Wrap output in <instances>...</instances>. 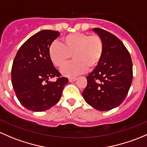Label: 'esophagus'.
I'll return each mask as SVG.
<instances>
[{"label":"esophagus","instance_id":"1","mask_svg":"<svg viewBox=\"0 0 147 147\" xmlns=\"http://www.w3.org/2000/svg\"><path fill=\"white\" fill-rule=\"evenodd\" d=\"M76 80H77L76 78H70L69 79V82H73V81H76Z\"/></svg>","mask_w":147,"mask_h":147}]
</instances>
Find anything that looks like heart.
Listing matches in <instances>:
<instances>
[{
	"mask_svg": "<svg viewBox=\"0 0 147 147\" xmlns=\"http://www.w3.org/2000/svg\"><path fill=\"white\" fill-rule=\"evenodd\" d=\"M63 45L51 42L48 52L51 62L58 68H62L73 57L74 61L61 70L63 76L73 77L84 73L87 69L93 70L99 64L104 52V44L97 34L74 32L62 37Z\"/></svg>",
	"mask_w": 147,
	"mask_h": 147,
	"instance_id": "b5f03b06",
	"label": "heart"
}]
</instances>
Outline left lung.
<instances>
[{
  "label": "left lung",
  "instance_id": "1",
  "mask_svg": "<svg viewBox=\"0 0 147 147\" xmlns=\"http://www.w3.org/2000/svg\"><path fill=\"white\" fill-rule=\"evenodd\" d=\"M93 31L103 41L104 52L100 62L86 78L82 96L93 108L105 111L119 106L126 98L132 81V62L116 36L100 28Z\"/></svg>",
  "mask_w": 147,
  "mask_h": 147
}]
</instances>
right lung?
<instances>
[{"mask_svg": "<svg viewBox=\"0 0 147 147\" xmlns=\"http://www.w3.org/2000/svg\"><path fill=\"white\" fill-rule=\"evenodd\" d=\"M58 31L42 30L28 39L13 60L11 79L13 89L22 106L34 112L45 111L59 101L69 82L61 77L49 56V45L59 36ZM57 77L55 82L49 78Z\"/></svg>", "mask_w": 147, "mask_h": 147, "instance_id": "add662e5", "label": "right lung"}]
</instances>
